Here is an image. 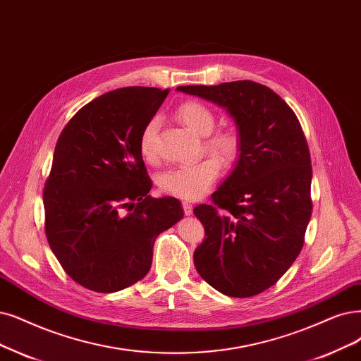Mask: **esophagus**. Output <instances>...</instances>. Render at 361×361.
<instances>
[{
  "mask_svg": "<svg viewBox=\"0 0 361 361\" xmlns=\"http://www.w3.org/2000/svg\"><path fill=\"white\" fill-rule=\"evenodd\" d=\"M183 209H184V214H185V216H190L193 207H192V204H189V202H183Z\"/></svg>",
  "mask_w": 361,
  "mask_h": 361,
  "instance_id": "esophagus-1",
  "label": "esophagus"
}]
</instances>
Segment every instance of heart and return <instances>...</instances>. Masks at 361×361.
<instances>
[{
    "label": "heart",
    "instance_id": "1",
    "mask_svg": "<svg viewBox=\"0 0 361 361\" xmlns=\"http://www.w3.org/2000/svg\"><path fill=\"white\" fill-rule=\"evenodd\" d=\"M180 122L199 137H207L204 147L216 154L223 162H232L241 150V140L238 132L232 129L209 133L216 128V114L209 106L197 101H188L177 110ZM156 133L157 118L145 123L140 135V152L145 160L156 159ZM216 157H205L192 165H181L169 168L160 173L159 188L162 192L183 199V201H196L202 197L217 180L221 171L220 160Z\"/></svg>",
    "mask_w": 361,
    "mask_h": 361
}]
</instances>
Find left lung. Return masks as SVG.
I'll list each match as a JSON object with an SVG mask.
<instances>
[{
	"label": "left lung",
	"mask_w": 361,
	"mask_h": 361,
	"mask_svg": "<svg viewBox=\"0 0 361 361\" xmlns=\"http://www.w3.org/2000/svg\"><path fill=\"white\" fill-rule=\"evenodd\" d=\"M177 90L224 109L241 140L212 204L193 209L205 228L196 271L226 296H256L296 260L311 219L312 168L302 126L281 97L251 80Z\"/></svg>",
	"instance_id": "left-lung-1"
}]
</instances>
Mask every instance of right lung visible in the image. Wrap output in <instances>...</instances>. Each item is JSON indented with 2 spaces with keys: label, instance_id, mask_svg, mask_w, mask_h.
Instances as JSON below:
<instances>
[{
  "label": "right lung",
  "instance_id": "1",
  "mask_svg": "<svg viewBox=\"0 0 361 361\" xmlns=\"http://www.w3.org/2000/svg\"><path fill=\"white\" fill-rule=\"evenodd\" d=\"M168 93L142 86L106 92L58 138L43 195L46 236L63 271L92 291L142 279L156 238L184 216L178 199L149 195L140 152L141 132Z\"/></svg>",
  "mask_w": 361,
  "mask_h": 361
}]
</instances>
